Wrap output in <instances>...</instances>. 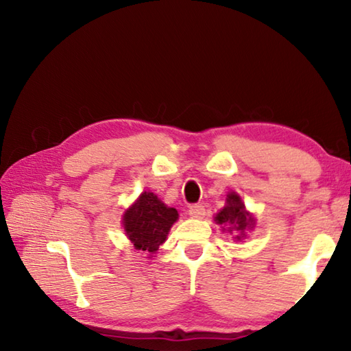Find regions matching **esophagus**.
Masks as SVG:
<instances>
[{"instance_id": "obj_1", "label": "esophagus", "mask_w": 351, "mask_h": 351, "mask_svg": "<svg viewBox=\"0 0 351 351\" xmlns=\"http://www.w3.org/2000/svg\"><path fill=\"white\" fill-rule=\"evenodd\" d=\"M189 213H190V217H193V218H203L206 213L204 206L203 204H192L189 209Z\"/></svg>"}]
</instances>
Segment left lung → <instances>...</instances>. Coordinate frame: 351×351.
Returning a JSON list of instances; mask_svg holds the SVG:
<instances>
[{
	"instance_id": "obj_1",
	"label": "left lung",
	"mask_w": 351,
	"mask_h": 351,
	"mask_svg": "<svg viewBox=\"0 0 351 351\" xmlns=\"http://www.w3.org/2000/svg\"><path fill=\"white\" fill-rule=\"evenodd\" d=\"M224 209L218 212L217 221L219 224H229V230L235 229L237 232H245L246 228H251L254 223V218L245 210V204L241 203V198L237 193H229L228 199H226ZM241 235H237V239H241Z\"/></svg>"
}]
</instances>
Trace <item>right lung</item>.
<instances>
[{"mask_svg":"<svg viewBox=\"0 0 351 351\" xmlns=\"http://www.w3.org/2000/svg\"><path fill=\"white\" fill-rule=\"evenodd\" d=\"M176 219V209L165 206L154 193L144 192L123 215V228L136 249L153 254L167 239Z\"/></svg>","mask_w":351,"mask_h":351,"instance_id":"add662e5","label":"right lung"}]
</instances>
